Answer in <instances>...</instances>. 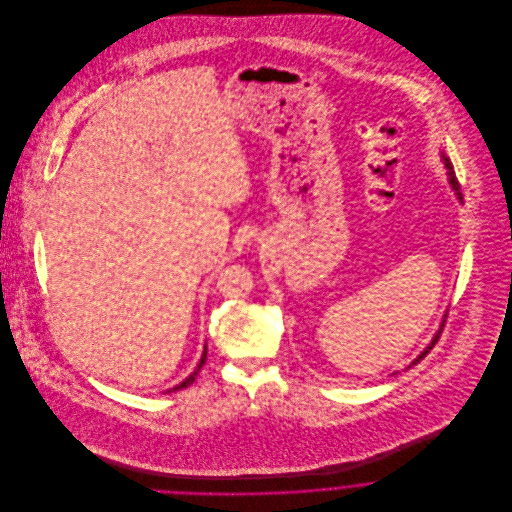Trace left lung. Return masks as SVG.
I'll return each instance as SVG.
<instances>
[{
    "label": "left lung",
    "instance_id": "left-lung-1",
    "mask_svg": "<svg viewBox=\"0 0 512 512\" xmlns=\"http://www.w3.org/2000/svg\"><path fill=\"white\" fill-rule=\"evenodd\" d=\"M443 161H445V167H447V175H449V183H451V187H453V191H455V195L459 197V201H461V189H459V183H457V177H455V173H453V165H451V161L447 159V157H443ZM447 317V315H445ZM443 323H445V319H443ZM443 323H441V329H443ZM441 329H439L438 333L434 335V339H432V343L418 355V359H414V363L412 365H418L432 349H434V345L438 343L439 333H441Z\"/></svg>",
    "mask_w": 512,
    "mask_h": 512
}]
</instances>
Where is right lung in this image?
Returning a JSON list of instances; mask_svg holds the SVG:
<instances>
[{
  "label": "right lung",
  "mask_w": 512,
  "mask_h": 512,
  "mask_svg": "<svg viewBox=\"0 0 512 512\" xmlns=\"http://www.w3.org/2000/svg\"><path fill=\"white\" fill-rule=\"evenodd\" d=\"M205 361H207V347H205V351H203V357H201V361H199V365H197V368H195V372H191L181 384H177L175 388H171V390H181V388H187V386H191L193 382H195V376L199 374V370L203 368V365H205Z\"/></svg>",
  "instance_id": "add662e5"
}]
</instances>
